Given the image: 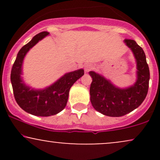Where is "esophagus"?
Returning a JSON list of instances; mask_svg holds the SVG:
<instances>
[{
  "instance_id": "obj_1",
  "label": "esophagus",
  "mask_w": 160,
  "mask_h": 160,
  "mask_svg": "<svg viewBox=\"0 0 160 160\" xmlns=\"http://www.w3.org/2000/svg\"><path fill=\"white\" fill-rule=\"evenodd\" d=\"M92 69H93V66L91 64H86L85 65V68H84L85 72H89V71H91Z\"/></svg>"
}]
</instances>
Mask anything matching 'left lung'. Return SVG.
Masks as SVG:
<instances>
[{"mask_svg":"<svg viewBox=\"0 0 160 160\" xmlns=\"http://www.w3.org/2000/svg\"><path fill=\"white\" fill-rule=\"evenodd\" d=\"M124 43L132 50L137 66V80L126 88L116 86L103 75L89 71L92 81L90 101L97 111L108 117H122L141 105L148 94L150 71L145 53L133 40L126 39Z\"/></svg>","mask_w":160,"mask_h":160,"instance_id":"left-lung-1","label":"left lung"}]
</instances>
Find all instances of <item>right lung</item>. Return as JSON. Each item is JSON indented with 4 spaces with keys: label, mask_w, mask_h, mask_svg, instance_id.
I'll return each mask as SVG.
<instances>
[{
    "label": "right lung",
    "mask_w": 160,
    "mask_h": 160,
    "mask_svg": "<svg viewBox=\"0 0 160 160\" xmlns=\"http://www.w3.org/2000/svg\"><path fill=\"white\" fill-rule=\"evenodd\" d=\"M49 34L47 32H40L22 47L12 65L10 75L17 104L27 113L38 117H49L61 112L67 104L71 87L84 74L83 69L66 73L52 85L42 89H35L25 84L21 77L24 58L30 49Z\"/></svg>",
    "instance_id": "obj_1"
}]
</instances>
